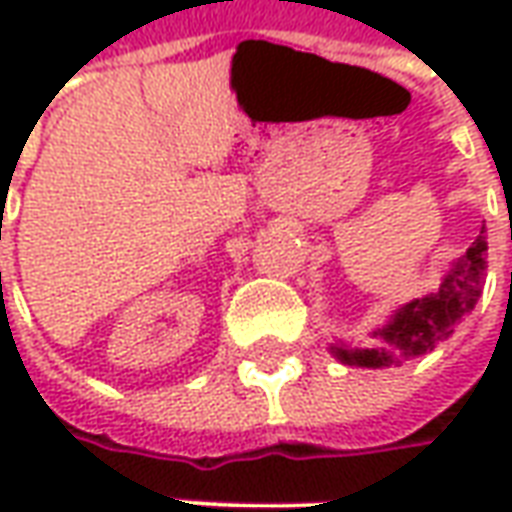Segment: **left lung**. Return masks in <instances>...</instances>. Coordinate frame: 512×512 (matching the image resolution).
<instances>
[{"instance_id": "obj_1", "label": "left lung", "mask_w": 512, "mask_h": 512, "mask_svg": "<svg viewBox=\"0 0 512 512\" xmlns=\"http://www.w3.org/2000/svg\"><path fill=\"white\" fill-rule=\"evenodd\" d=\"M485 257H488V241H485V230H480L474 244L466 249V255L441 282L439 293L406 304L392 318V323L378 332V343L367 348H351V351L334 348V354L348 365L389 367L403 365L414 356L433 351L441 340L450 337L455 323L474 310L483 293L485 268H488Z\"/></svg>"}]
</instances>
